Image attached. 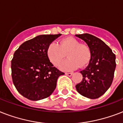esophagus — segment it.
<instances>
[{"label":"esophagus","instance_id":"34e87169","mask_svg":"<svg viewBox=\"0 0 123 123\" xmlns=\"http://www.w3.org/2000/svg\"><path fill=\"white\" fill-rule=\"evenodd\" d=\"M65 74L67 76H71L73 75V73H66Z\"/></svg>","mask_w":123,"mask_h":123}]
</instances>
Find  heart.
Listing matches in <instances>:
<instances>
[{
    "mask_svg": "<svg viewBox=\"0 0 123 123\" xmlns=\"http://www.w3.org/2000/svg\"><path fill=\"white\" fill-rule=\"evenodd\" d=\"M67 55L68 59L60 65L62 71H71L80 67H85L89 63L91 52L87 45L80 44L76 39L72 37L64 38L59 45L55 42L50 43L47 49V55L49 61L55 66L60 64Z\"/></svg>",
    "mask_w": 123,
    "mask_h": 123,
    "instance_id": "b5f03b06",
    "label": "heart"
}]
</instances>
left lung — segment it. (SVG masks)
I'll return each mask as SVG.
<instances>
[{"label":"left lung","mask_w":123,"mask_h":123,"mask_svg":"<svg viewBox=\"0 0 123 123\" xmlns=\"http://www.w3.org/2000/svg\"><path fill=\"white\" fill-rule=\"evenodd\" d=\"M89 47L91 58L81 71L83 80L76 85L78 92L90 99L100 97L109 88L116 69V55L103 41L88 33L76 35Z\"/></svg>","instance_id":"left-lung-1"}]
</instances>
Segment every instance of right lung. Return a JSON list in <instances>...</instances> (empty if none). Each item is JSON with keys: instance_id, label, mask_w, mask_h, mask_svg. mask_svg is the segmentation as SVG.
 <instances>
[{"instance_id": "add662e5", "label": "right lung", "mask_w": 123, "mask_h": 123, "mask_svg": "<svg viewBox=\"0 0 123 123\" xmlns=\"http://www.w3.org/2000/svg\"><path fill=\"white\" fill-rule=\"evenodd\" d=\"M61 34L41 35L24 42L11 61L12 78L20 94L31 100L49 97L64 73L54 67L47 55L49 45Z\"/></svg>"}]
</instances>
